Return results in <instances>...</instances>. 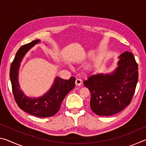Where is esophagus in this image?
I'll use <instances>...</instances> for the list:
<instances>
[{"label": "esophagus", "instance_id": "obj_1", "mask_svg": "<svg viewBox=\"0 0 146 146\" xmlns=\"http://www.w3.org/2000/svg\"><path fill=\"white\" fill-rule=\"evenodd\" d=\"M82 84V80L80 78H76L75 80V84L76 86H80Z\"/></svg>", "mask_w": 146, "mask_h": 146}]
</instances>
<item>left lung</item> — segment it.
Here are the masks:
<instances>
[{
  "label": "left lung",
  "mask_w": 146,
  "mask_h": 146,
  "mask_svg": "<svg viewBox=\"0 0 146 146\" xmlns=\"http://www.w3.org/2000/svg\"><path fill=\"white\" fill-rule=\"evenodd\" d=\"M118 67L111 74L98 73L83 82L91 93L90 106L100 116L119 113L129 104L138 82V64L133 53L125 51L119 56Z\"/></svg>",
  "instance_id": "obj_1"
}]
</instances>
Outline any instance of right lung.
Listing matches in <instances>:
<instances>
[{
	"mask_svg": "<svg viewBox=\"0 0 146 146\" xmlns=\"http://www.w3.org/2000/svg\"><path fill=\"white\" fill-rule=\"evenodd\" d=\"M39 42L40 40L37 39L22 46L19 48L11 63L9 76L15 100L19 107L25 112L35 117H50L58 111L64 98L75 88V78L72 76L68 80L56 77L52 87L42 97L36 98L26 97L19 87V66L26 53Z\"/></svg>",
	"mask_w": 146,
	"mask_h": 146,
	"instance_id": "right-lung-1",
	"label": "right lung"
}]
</instances>
